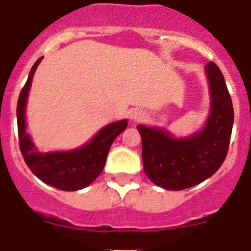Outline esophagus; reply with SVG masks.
I'll list each match as a JSON object with an SVG mask.
<instances>
[{"instance_id": "1", "label": "esophagus", "mask_w": 251, "mask_h": 251, "mask_svg": "<svg viewBox=\"0 0 251 251\" xmlns=\"http://www.w3.org/2000/svg\"><path fill=\"white\" fill-rule=\"evenodd\" d=\"M130 118H132L133 121H141V119L145 118V113L142 112V110H139V109L133 110L132 114H130Z\"/></svg>"}]
</instances>
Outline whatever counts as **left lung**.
<instances>
[{
  "label": "left lung",
  "instance_id": "left-lung-1",
  "mask_svg": "<svg viewBox=\"0 0 251 251\" xmlns=\"http://www.w3.org/2000/svg\"><path fill=\"white\" fill-rule=\"evenodd\" d=\"M205 68L211 106L200 132L175 138L162 128L137 126L146 175L153 183L171 191L192 187L211 177L229 150L234 123L231 97L219 66L210 61Z\"/></svg>",
  "mask_w": 251,
  "mask_h": 251
}]
</instances>
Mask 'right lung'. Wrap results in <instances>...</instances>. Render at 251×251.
I'll list each match as a JSON object with an SVG mask.
<instances>
[{
  "label": "right lung",
  "mask_w": 251,
  "mask_h": 251,
  "mask_svg": "<svg viewBox=\"0 0 251 251\" xmlns=\"http://www.w3.org/2000/svg\"><path fill=\"white\" fill-rule=\"evenodd\" d=\"M43 57L31 68L27 81L20 93L17 101V130L20 150L32 174L43 182L63 191H76L89 186L105 166L106 156L114 139L127 128L128 121L113 122L101 128L85 146L64 152L41 153L36 150L26 132L25 109L32 76Z\"/></svg>",
  "instance_id": "add662e5"
}]
</instances>
